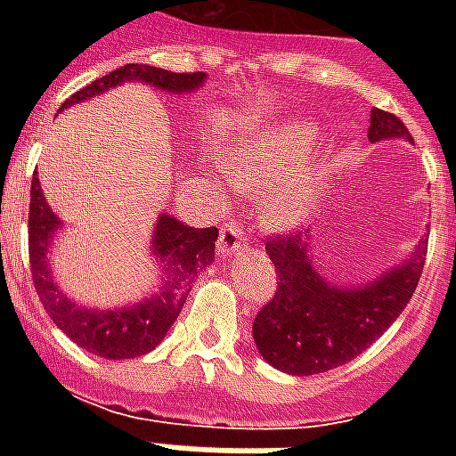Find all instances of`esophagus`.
<instances>
[{"label": "esophagus", "instance_id": "1", "mask_svg": "<svg viewBox=\"0 0 456 456\" xmlns=\"http://www.w3.org/2000/svg\"><path fill=\"white\" fill-rule=\"evenodd\" d=\"M244 244L247 241L241 237V229H239L237 222H229V224H224V229H222V234L217 239V256L224 258V261L237 256V254H241Z\"/></svg>", "mask_w": 456, "mask_h": 456}]
</instances>
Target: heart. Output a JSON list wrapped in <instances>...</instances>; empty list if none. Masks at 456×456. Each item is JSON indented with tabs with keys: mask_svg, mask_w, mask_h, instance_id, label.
Wrapping results in <instances>:
<instances>
[{
	"mask_svg": "<svg viewBox=\"0 0 456 456\" xmlns=\"http://www.w3.org/2000/svg\"><path fill=\"white\" fill-rule=\"evenodd\" d=\"M313 149V126L305 121H283L251 136L227 153V170L244 192H264L293 175ZM317 195L305 183L286 185L264 200L261 219L273 232L300 227L315 209Z\"/></svg>",
	"mask_w": 456,
	"mask_h": 456,
	"instance_id": "obj_1",
	"label": "heart"
}]
</instances>
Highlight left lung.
Here are the masks:
<instances>
[{
	"mask_svg": "<svg viewBox=\"0 0 456 456\" xmlns=\"http://www.w3.org/2000/svg\"><path fill=\"white\" fill-rule=\"evenodd\" d=\"M388 139L411 141V134L395 114L371 110L369 141ZM313 239L293 232L268 241L278 288L254 320L261 356L290 376L325 373L369 349L411 303L428 251V239H420L401 264L371 281L339 286L317 268Z\"/></svg>",
	"mask_w": 456,
	"mask_h": 456,
	"instance_id": "8db88e82",
	"label": "left lung"
}]
</instances>
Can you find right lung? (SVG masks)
<instances>
[{
  "mask_svg": "<svg viewBox=\"0 0 456 456\" xmlns=\"http://www.w3.org/2000/svg\"><path fill=\"white\" fill-rule=\"evenodd\" d=\"M205 80V73H170L153 65L129 63L75 93L70 100H65L58 112L100 97L124 83H143L160 93L188 94L202 87ZM61 227L63 222L48 208L41 183L34 175L28 208V256L36 293L58 330H63L85 352L114 362L143 356L163 342V337L168 335L173 322L178 320L195 278L215 261V241L219 237L217 227H188L168 212H160L149 241V254L159 264L156 290L136 303L97 310L68 297L61 283L55 281L51 254Z\"/></svg>",
  "mask_w": 456,
  "mask_h": 456,
  "instance_id": "add662e5",
  "label": "right lung"
}]
</instances>
